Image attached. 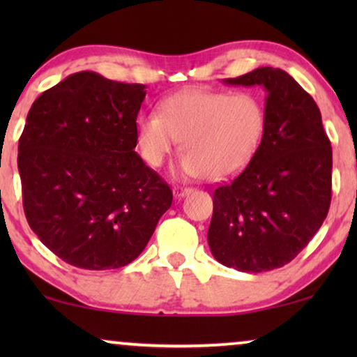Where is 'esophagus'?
Wrapping results in <instances>:
<instances>
[{"label":"esophagus","mask_w":357,"mask_h":357,"mask_svg":"<svg viewBox=\"0 0 357 357\" xmlns=\"http://www.w3.org/2000/svg\"><path fill=\"white\" fill-rule=\"evenodd\" d=\"M174 197L175 198H183V197H187V195L192 192V188H187V187H174Z\"/></svg>","instance_id":"1"}]
</instances>
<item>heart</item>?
Returning <instances> with one entry per match:
<instances>
[{
    "label": "heart",
    "mask_w": 357,
    "mask_h": 357,
    "mask_svg": "<svg viewBox=\"0 0 357 357\" xmlns=\"http://www.w3.org/2000/svg\"><path fill=\"white\" fill-rule=\"evenodd\" d=\"M265 131V109L250 92L188 87L159 102L158 115H141L136 141L146 162L160 167L182 141L177 172L218 182L247 167Z\"/></svg>",
    "instance_id": "obj_1"
}]
</instances>
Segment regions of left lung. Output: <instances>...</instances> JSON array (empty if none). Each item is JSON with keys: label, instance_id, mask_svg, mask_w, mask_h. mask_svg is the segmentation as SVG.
I'll use <instances>...</instances> for the list:
<instances>
[{"label": "left lung", "instance_id": "8db88e82", "mask_svg": "<svg viewBox=\"0 0 357 357\" xmlns=\"http://www.w3.org/2000/svg\"><path fill=\"white\" fill-rule=\"evenodd\" d=\"M224 82L265 87V131L247 167L214 190L208 245L229 268L270 271L294 260L328 214L330 139L315 100L280 68Z\"/></svg>", "mask_w": 357, "mask_h": 357}]
</instances>
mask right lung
I'll use <instances>...</instances> for the list:
<instances>
[{
    "mask_svg": "<svg viewBox=\"0 0 357 357\" xmlns=\"http://www.w3.org/2000/svg\"><path fill=\"white\" fill-rule=\"evenodd\" d=\"M144 89L79 71L29 110L17 154L24 213L73 266L128 265L172 204V190L135 151Z\"/></svg>",
    "mask_w": 357,
    "mask_h": 357,
    "instance_id": "obj_1",
    "label": "right lung"
}]
</instances>
